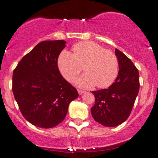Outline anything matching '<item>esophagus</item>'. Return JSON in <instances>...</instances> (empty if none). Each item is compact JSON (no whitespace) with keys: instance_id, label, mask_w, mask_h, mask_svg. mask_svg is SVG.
<instances>
[{"instance_id":"obj_1","label":"esophagus","mask_w":158,"mask_h":158,"mask_svg":"<svg viewBox=\"0 0 158 158\" xmlns=\"http://www.w3.org/2000/svg\"><path fill=\"white\" fill-rule=\"evenodd\" d=\"M78 93H79V94H84L85 93V91L84 90H79V89H78Z\"/></svg>"}]
</instances>
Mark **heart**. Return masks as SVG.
Returning <instances> with one entry per match:
<instances>
[{"label": "heart", "instance_id": "1", "mask_svg": "<svg viewBox=\"0 0 158 158\" xmlns=\"http://www.w3.org/2000/svg\"><path fill=\"white\" fill-rule=\"evenodd\" d=\"M73 53L64 50L58 59V67L64 79L73 81L81 73L84 64L85 74L76 83L79 87L99 88L109 87L118 73V60L115 54L101 45L85 41L73 47Z\"/></svg>", "mask_w": 158, "mask_h": 158}]
</instances>
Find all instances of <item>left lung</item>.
Here are the masks:
<instances>
[{
    "instance_id": "left-lung-1",
    "label": "left lung",
    "mask_w": 158,
    "mask_h": 158,
    "mask_svg": "<svg viewBox=\"0 0 158 158\" xmlns=\"http://www.w3.org/2000/svg\"><path fill=\"white\" fill-rule=\"evenodd\" d=\"M119 73L115 81L106 89L93 91L95 104L92 107L94 119L101 125L115 127L128 119L139 89V72L123 52L115 50Z\"/></svg>"
}]
</instances>
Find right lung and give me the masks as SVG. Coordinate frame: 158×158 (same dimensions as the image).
Masks as SVG:
<instances>
[{
	"label": "right lung",
	"mask_w": 158,
	"mask_h": 158,
	"mask_svg": "<svg viewBox=\"0 0 158 158\" xmlns=\"http://www.w3.org/2000/svg\"><path fill=\"white\" fill-rule=\"evenodd\" d=\"M64 40L44 41L25 55L15 68L12 92L25 119L39 128H53L62 122L77 89L61 75L58 58Z\"/></svg>",
	"instance_id": "1"
}]
</instances>
